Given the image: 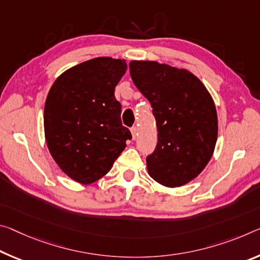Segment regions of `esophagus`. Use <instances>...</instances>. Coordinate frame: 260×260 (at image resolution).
Masks as SVG:
<instances>
[{"label": "esophagus", "instance_id": "obj_1", "mask_svg": "<svg viewBox=\"0 0 260 260\" xmlns=\"http://www.w3.org/2000/svg\"><path fill=\"white\" fill-rule=\"evenodd\" d=\"M131 133H132V138H133V140L137 139V135H138V127L137 126H133L131 128Z\"/></svg>", "mask_w": 260, "mask_h": 260}]
</instances>
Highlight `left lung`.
<instances>
[{
	"instance_id": "obj_1",
	"label": "left lung",
	"mask_w": 260,
	"mask_h": 260,
	"mask_svg": "<svg viewBox=\"0 0 260 260\" xmlns=\"http://www.w3.org/2000/svg\"><path fill=\"white\" fill-rule=\"evenodd\" d=\"M129 74L157 125L148 174L163 186H183L203 172L215 149L217 113L211 93L194 74L167 63L133 60Z\"/></svg>"
}]
</instances>
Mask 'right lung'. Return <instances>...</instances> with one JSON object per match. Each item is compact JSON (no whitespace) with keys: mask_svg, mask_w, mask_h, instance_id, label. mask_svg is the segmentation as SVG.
Returning a JSON list of instances; mask_svg holds the SVG:
<instances>
[{"mask_svg":"<svg viewBox=\"0 0 260 260\" xmlns=\"http://www.w3.org/2000/svg\"><path fill=\"white\" fill-rule=\"evenodd\" d=\"M126 71L123 59L94 57L63 72L48 91L44 109L47 148L62 172L82 185L108 174L132 139L114 97Z\"/></svg>","mask_w":260,"mask_h":260,"instance_id":"right-lung-1","label":"right lung"}]
</instances>
